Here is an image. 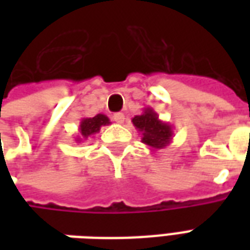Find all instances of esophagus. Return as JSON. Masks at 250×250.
<instances>
[{
  "label": "esophagus",
  "mask_w": 250,
  "mask_h": 250,
  "mask_svg": "<svg viewBox=\"0 0 250 250\" xmlns=\"http://www.w3.org/2000/svg\"><path fill=\"white\" fill-rule=\"evenodd\" d=\"M112 119H114V122H116V123L122 125V123L125 122V115L122 114V112H118V114H114Z\"/></svg>",
  "instance_id": "1"
}]
</instances>
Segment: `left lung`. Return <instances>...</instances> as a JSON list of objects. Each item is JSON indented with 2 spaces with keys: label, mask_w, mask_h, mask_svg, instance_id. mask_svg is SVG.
Masks as SVG:
<instances>
[{
  "label": "left lung",
  "mask_w": 250,
  "mask_h": 250,
  "mask_svg": "<svg viewBox=\"0 0 250 250\" xmlns=\"http://www.w3.org/2000/svg\"><path fill=\"white\" fill-rule=\"evenodd\" d=\"M131 122L139 132L142 143L150 147V150L165 148L173 141V125L159 119V115L151 107L143 108V112L134 116Z\"/></svg>",
  "instance_id": "obj_1"
}]
</instances>
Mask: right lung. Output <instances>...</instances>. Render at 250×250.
Wrapping results in <instances>:
<instances>
[{
  "label": "right lung",
  "mask_w": 250,
  "mask_h": 250,
  "mask_svg": "<svg viewBox=\"0 0 250 250\" xmlns=\"http://www.w3.org/2000/svg\"><path fill=\"white\" fill-rule=\"evenodd\" d=\"M111 125L109 119L103 114L95 115L93 118H83L80 120V125H79V134L75 136V141L77 143H83L84 141H87L88 138L91 135L98 134L100 128L103 125Z\"/></svg>",
  "instance_id": "right-lung-1"
}]
</instances>
